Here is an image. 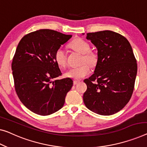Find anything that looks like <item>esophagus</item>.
I'll return each instance as SVG.
<instances>
[{"instance_id": "1", "label": "esophagus", "mask_w": 147, "mask_h": 147, "mask_svg": "<svg viewBox=\"0 0 147 147\" xmlns=\"http://www.w3.org/2000/svg\"><path fill=\"white\" fill-rule=\"evenodd\" d=\"M80 82V80H74V81H73V84L75 85V84H78V82Z\"/></svg>"}]
</instances>
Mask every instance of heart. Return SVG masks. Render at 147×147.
Returning a JSON list of instances; mask_svg holds the SVG:
<instances>
[{
	"mask_svg": "<svg viewBox=\"0 0 147 147\" xmlns=\"http://www.w3.org/2000/svg\"><path fill=\"white\" fill-rule=\"evenodd\" d=\"M69 47L74 51L82 54L81 57L80 66L75 68H72L66 72L65 76L68 78L73 79H80L87 76L90 73L91 67L96 66L98 62V55L96 52L90 50V44L87 41L82 39L76 38L72 41L69 44ZM55 60L57 64L62 68H65L67 65V57L66 54L63 49H59L55 53ZM89 64L88 65L87 63Z\"/></svg>",
	"mask_w": 147,
	"mask_h": 147,
	"instance_id": "1",
	"label": "heart"
}]
</instances>
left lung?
Wrapping results in <instances>:
<instances>
[{"instance_id": "8db88e82", "label": "left lung", "mask_w": 147, "mask_h": 147, "mask_svg": "<svg viewBox=\"0 0 147 147\" xmlns=\"http://www.w3.org/2000/svg\"><path fill=\"white\" fill-rule=\"evenodd\" d=\"M98 49L94 73L84 82L83 100L88 109L102 115L119 111L129 101L137 72V60L127 39L109 30L88 33Z\"/></svg>"}]
</instances>
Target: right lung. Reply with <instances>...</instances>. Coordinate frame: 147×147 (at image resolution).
<instances>
[{
  "mask_svg": "<svg viewBox=\"0 0 147 147\" xmlns=\"http://www.w3.org/2000/svg\"><path fill=\"white\" fill-rule=\"evenodd\" d=\"M71 38L55 30H39L26 34L17 46L12 63L15 90L22 103L36 114L59 110L73 86L70 78L53 80L62 74L55 53Z\"/></svg>",
  "mask_w": 147,
  "mask_h": 147,
  "instance_id": "right-lung-1",
  "label": "right lung"
}]
</instances>
